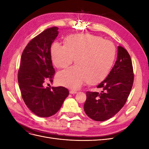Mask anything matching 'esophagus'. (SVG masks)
Wrapping results in <instances>:
<instances>
[{
	"label": "esophagus",
	"mask_w": 149,
	"mask_h": 149,
	"mask_svg": "<svg viewBox=\"0 0 149 149\" xmlns=\"http://www.w3.org/2000/svg\"><path fill=\"white\" fill-rule=\"evenodd\" d=\"M76 93H77V91H74V90H70V94H76Z\"/></svg>",
	"instance_id": "1"
}]
</instances>
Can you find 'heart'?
<instances>
[{
	"label": "heart",
	"mask_w": 149,
	"mask_h": 149,
	"mask_svg": "<svg viewBox=\"0 0 149 149\" xmlns=\"http://www.w3.org/2000/svg\"><path fill=\"white\" fill-rule=\"evenodd\" d=\"M49 54L58 69L65 68L74 59L76 66L59 72L56 81L64 86L78 89L86 82L96 85L107 78L115 61L116 49L111 42L100 36L75 33L66 36L63 46L53 43Z\"/></svg>",
	"instance_id": "obj_1"
}]
</instances>
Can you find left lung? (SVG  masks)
Returning <instances> with one entry per match:
<instances>
[{"mask_svg":"<svg viewBox=\"0 0 149 149\" xmlns=\"http://www.w3.org/2000/svg\"><path fill=\"white\" fill-rule=\"evenodd\" d=\"M134 75L128 52L118 47L115 65L107 78L97 85L101 93L86 92L85 113L96 121H104L116 115L124 106L131 91Z\"/></svg>","mask_w":149,"mask_h":149,"instance_id":"left-lung-1","label":"left lung"}]
</instances>
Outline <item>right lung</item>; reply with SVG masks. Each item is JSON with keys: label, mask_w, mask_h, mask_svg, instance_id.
I'll return each mask as SVG.
<instances>
[{"label": "right lung", "mask_w": 149, "mask_h": 149, "mask_svg": "<svg viewBox=\"0 0 149 149\" xmlns=\"http://www.w3.org/2000/svg\"><path fill=\"white\" fill-rule=\"evenodd\" d=\"M53 26L36 36L22 54L18 82L24 102L35 114L47 118L56 114L69 94L67 88H44L47 78L53 82V68L49 49L58 35Z\"/></svg>", "instance_id": "1"}]
</instances>
